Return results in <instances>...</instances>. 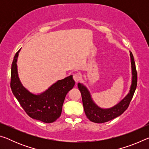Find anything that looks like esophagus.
<instances>
[{
	"label": "esophagus",
	"mask_w": 149,
	"mask_h": 149,
	"mask_svg": "<svg viewBox=\"0 0 149 149\" xmlns=\"http://www.w3.org/2000/svg\"><path fill=\"white\" fill-rule=\"evenodd\" d=\"M73 79H74L75 81L77 83L81 79V75L79 74H75L73 75Z\"/></svg>",
	"instance_id": "esophagus-1"
}]
</instances>
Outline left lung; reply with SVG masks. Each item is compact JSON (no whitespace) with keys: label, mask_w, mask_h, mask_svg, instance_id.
Masks as SVG:
<instances>
[{"label":"left lung","mask_w":149,"mask_h":149,"mask_svg":"<svg viewBox=\"0 0 149 149\" xmlns=\"http://www.w3.org/2000/svg\"><path fill=\"white\" fill-rule=\"evenodd\" d=\"M131 60H132V84L131 86L130 91L126 97L120 103L115 107L109 109H102L96 105L91 97L90 93L84 85L80 83L77 84L78 88L81 94L83 105L86 116L90 121L95 123H104L108 122L114 118L119 116L124 112V111L129 107L133 96L137 84V73L136 70L135 63L134 61L133 54L130 52Z\"/></svg>","instance_id":"left-lung-1"}]
</instances>
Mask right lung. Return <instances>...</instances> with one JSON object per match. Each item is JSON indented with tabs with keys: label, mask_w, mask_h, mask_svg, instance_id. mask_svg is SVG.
Here are the masks:
<instances>
[{
	"label": "right lung",
	"mask_w": 149,
	"mask_h": 149,
	"mask_svg": "<svg viewBox=\"0 0 149 149\" xmlns=\"http://www.w3.org/2000/svg\"><path fill=\"white\" fill-rule=\"evenodd\" d=\"M19 52V50L15 54L12 64V93L29 117L47 123L55 122L61 115L65 95L75 85L72 75L58 80L41 95L32 94L23 87L17 75L16 62Z\"/></svg>",
	"instance_id": "right-lung-1"
}]
</instances>
